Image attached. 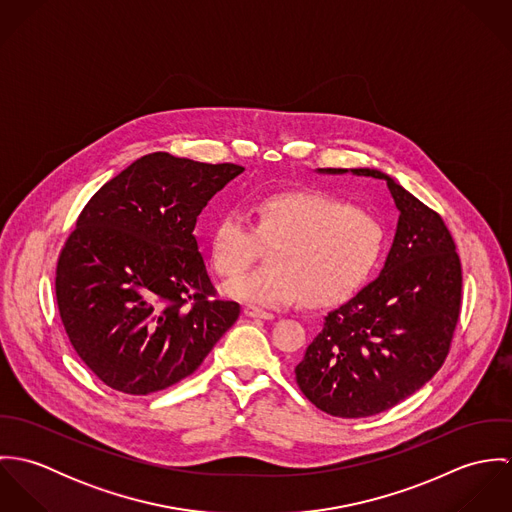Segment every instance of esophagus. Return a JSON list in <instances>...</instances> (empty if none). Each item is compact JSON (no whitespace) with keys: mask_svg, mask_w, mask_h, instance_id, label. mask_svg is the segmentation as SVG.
<instances>
[{"mask_svg":"<svg viewBox=\"0 0 512 512\" xmlns=\"http://www.w3.org/2000/svg\"><path fill=\"white\" fill-rule=\"evenodd\" d=\"M244 313H246V317H256V319H274V313L264 311V309L254 307V305H246V307H244Z\"/></svg>","mask_w":512,"mask_h":512,"instance_id":"obj_1","label":"esophagus"}]
</instances>
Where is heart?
I'll use <instances>...</instances> for the list:
<instances>
[{"label": "heart", "instance_id": "1", "mask_svg": "<svg viewBox=\"0 0 512 512\" xmlns=\"http://www.w3.org/2000/svg\"><path fill=\"white\" fill-rule=\"evenodd\" d=\"M386 232L374 215L315 191H284L262 199L256 224L228 211L211 232V258L220 278H235L276 243L270 267L234 280L226 292L262 307L299 299L329 307L363 288L384 252Z\"/></svg>", "mask_w": 512, "mask_h": 512}]
</instances>
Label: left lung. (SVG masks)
Listing matches in <instances>:
<instances>
[{
  "instance_id": "8db88e82",
  "label": "left lung",
  "mask_w": 512,
  "mask_h": 512,
  "mask_svg": "<svg viewBox=\"0 0 512 512\" xmlns=\"http://www.w3.org/2000/svg\"><path fill=\"white\" fill-rule=\"evenodd\" d=\"M351 171L386 181L400 211L394 242L380 276L327 313L295 380L319 410L366 418L406 400L441 368L459 321L463 276L436 211L378 169Z\"/></svg>"
}]
</instances>
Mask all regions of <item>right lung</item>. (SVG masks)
Wrapping results in <instances>:
<instances>
[{
    "mask_svg": "<svg viewBox=\"0 0 512 512\" xmlns=\"http://www.w3.org/2000/svg\"><path fill=\"white\" fill-rule=\"evenodd\" d=\"M244 171L155 151L102 185L57 260V305L80 361L112 390L146 396L203 365L236 323L195 224Z\"/></svg>",
    "mask_w": 512,
    "mask_h": 512,
    "instance_id": "1",
    "label": "right lung"
}]
</instances>
